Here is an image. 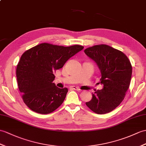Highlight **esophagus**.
Instances as JSON below:
<instances>
[{
  "instance_id": "34e87169",
  "label": "esophagus",
  "mask_w": 146,
  "mask_h": 146,
  "mask_svg": "<svg viewBox=\"0 0 146 146\" xmlns=\"http://www.w3.org/2000/svg\"><path fill=\"white\" fill-rule=\"evenodd\" d=\"M70 88L72 89V90H76V91H80L81 90L78 87H76V86H70Z\"/></svg>"
}]
</instances>
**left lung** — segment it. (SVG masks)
<instances>
[{
    "label": "left lung",
    "instance_id": "obj_1",
    "mask_svg": "<svg viewBox=\"0 0 146 146\" xmlns=\"http://www.w3.org/2000/svg\"><path fill=\"white\" fill-rule=\"evenodd\" d=\"M84 53L96 63L101 72L102 90L92 94L86 106L95 113L106 114L114 110L123 101L131 82L132 66L121 51L106 45L84 50Z\"/></svg>",
    "mask_w": 146,
    "mask_h": 146
}]
</instances>
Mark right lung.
Instances as JSON below:
<instances>
[{"label":"right lung","mask_w":146,"mask_h":146,"mask_svg":"<svg viewBox=\"0 0 146 146\" xmlns=\"http://www.w3.org/2000/svg\"><path fill=\"white\" fill-rule=\"evenodd\" d=\"M83 48L78 45L63 46L43 43L23 53L16 75L23 102L30 110L49 114L63 103L68 89L59 88L53 83L54 73Z\"/></svg>","instance_id":"obj_1"}]
</instances>
